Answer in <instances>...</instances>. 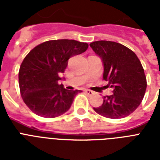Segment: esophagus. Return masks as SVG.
Here are the masks:
<instances>
[{"mask_svg": "<svg viewBox=\"0 0 160 160\" xmlns=\"http://www.w3.org/2000/svg\"><path fill=\"white\" fill-rule=\"evenodd\" d=\"M85 92L89 95H93V94H94V92H93L92 90H85Z\"/></svg>", "mask_w": 160, "mask_h": 160, "instance_id": "obj_1", "label": "esophagus"}]
</instances>
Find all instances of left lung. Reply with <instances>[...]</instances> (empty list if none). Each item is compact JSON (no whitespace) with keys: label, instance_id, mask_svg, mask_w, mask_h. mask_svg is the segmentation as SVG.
Returning <instances> with one entry per match:
<instances>
[{"label":"left lung","instance_id":"1","mask_svg":"<svg viewBox=\"0 0 160 160\" xmlns=\"http://www.w3.org/2000/svg\"><path fill=\"white\" fill-rule=\"evenodd\" d=\"M104 65L103 79L113 89V95L104 97L96 113L109 119H121L140 105L147 87L146 77L137 55L126 46L108 41L90 44Z\"/></svg>","mask_w":160,"mask_h":160}]
</instances>
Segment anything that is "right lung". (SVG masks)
Here are the masks:
<instances>
[{
  "label": "right lung",
  "instance_id": "right-lung-1",
  "mask_svg": "<svg viewBox=\"0 0 160 160\" xmlns=\"http://www.w3.org/2000/svg\"><path fill=\"white\" fill-rule=\"evenodd\" d=\"M88 44L75 40H55L32 49L21 63L19 86L29 109L39 116L55 118L67 111L80 90H65L58 81L68 60L85 52Z\"/></svg>",
  "mask_w": 160,
  "mask_h": 160
}]
</instances>
